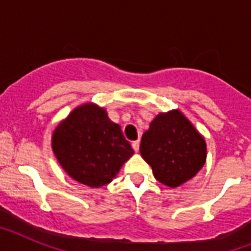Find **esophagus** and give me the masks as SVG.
Returning <instances> with one entry per match:
<instances>
[{
	"instance_id": "34e87169",
	"label": "esophagus",
	"mask_w": 251,
	"mask_h": 251,
	"mask_svg": "<svg viewBox=\"0 0 251 251\" xmlns=\"http://www.w3.org/2000/svg\"><path fill=\"white\" fill-rule=\"evenodd\" d=\"M132 147H133V150H134V152H138V151H139V141L133 142Z\"/></svg>"
}]
</instances>
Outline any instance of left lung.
<instances>
[{
    "instance_id": "left-lung-1",
    "label": "left lung",
    "mask_w": 251,
    "mask_h": 251,
    "mask_svg": "<svg viewBox=\"0 0 251 251\" xmlns=\"http://www.w3.org/2000/svg\"><path fill=\"white\" fill-rule=\"evenodd\" d=\"M141 156L157 181L178 187L197 175L206 162V143L179 110L159 113L143 133Z\"/></svg>"
}]
</instances>
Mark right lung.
Segmentation results:
<instances>
[{
	"instance_id": "obj_1",
	"label": "right lung",
	"mask_w": 251,
	"mask_h": 251,
	"mask_svg": "<svg viewBox=\"0 0 251 251\" xmlns=\"http://www.w3.org/2000/svg\"><path fill=\"white\" fill-rule=\"evenodd\" d=\"M51 146L61 167L77 182L100 187L112 182L133 148L121 126L93 103L77 106L56 127Z\"/></svg>"
}]
</instances>
